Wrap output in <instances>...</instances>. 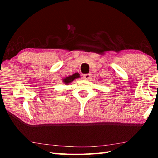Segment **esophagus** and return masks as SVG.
Instances as JSON below:
<instances>
[{
	"label": "esophagus",
	"mask_w": 158,
	"mask_h": 158,
	"mask_svg": "<svg viewBox=\"0 0 158 158\" xmlns=\"http://www.w3.org/2000/svg\"><path fill=\"white\" fill-rule=\"evenodd\" d=\"M83 78L85 80H90L91 79V74H85V75L83 76Z\"/></svg>",
	"instance_id": "1"
}]
</instances>
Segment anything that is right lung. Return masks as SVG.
Wrapping results in <instances>:
<instances>
[{
	"label": "right lung",
	"instance_id": "1",
	"mask_svg": "<svg viewBox=\"0 0 158 158\" xmlns=\"http://www.w3.org/2000/svg\"><path fill=\"white\" fill-rule=\"evenodd\" d=\"M80 77H81L80 76V74L78 73H76L73 74H72V75H69L68 77H65V78L63 79V82L65 85H68L69 84H70L71 82H73L74 79L80 78Z\"/></svg>",
	"mask_w": 158,
	"mask_h": 158
}]
</instances>
